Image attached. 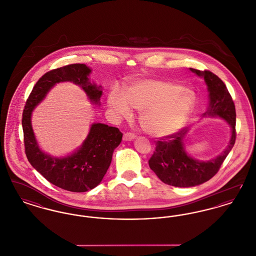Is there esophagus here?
Wrapping results in <instances>:
<instances>
[{"label": "esophagus", "mask_w": 256, "mask_h": 256, "mask_svg": "<svg viewBox=\"0 0 256 256\" xmlns=\"http://www.w3.org/2000/svg\"><path fill=\"white\" fill-rule=\"evenodd\" d=\"M135 138V135L132 132H126L122 136V139L124 141H132Z\"/></svg>", "instance_id": "34e87169"}]
</instances>
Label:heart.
I'll return each mask as SVG.
<instances>
[{"instance_id":"obj_1","label":"heart","mask_w":256,"mask_h":256,"mask_svg":"<svg viewBox=\"0 0 256 256\" xmlns=\"http://www.w3.org/2000/svg\"><path fill=\"white\" fill-rule=\"evenodd\" d=\"M108 104L118 115L130 116V106L141 111L143 130L154 136L174 134L188 119L196 104L195 94L183 86L148 80L130 86L124 94L113 89L108 95Z\"/></svg>"}]
</instances>
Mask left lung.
<instances>
[{"label":"left lung","instance_id":"obj_1","mask_svg":"<svg viewBox=\"0 0 256 256\" xmlns=\"http://www.w3.org/2000/svg\"><path fill=\"white\" fill-rule=\"evenodd\" d=\"M200 76H204L209 91L210 102L204 116H219L230 122L232 134L228 145L216 158L207 162L190 158L184 150V135L182 128L174 134L159 138L156 150L148 160L150 168L162 182L176 187H192L212 178L232 150L236 140V111L232 97L224 82L215 74L190 68Z\"/></svg>","mask_w":256,"mask_h":256}]
</instances>
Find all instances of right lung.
I'll list each match as a JSON object with an SVG mask.
<instances>
[{"label":"right lung","instance_id":"obj_1","mask_svg":"<svg viewBox=\"0 0 256 256\" xmlns=\"http://www.w3.org/2000/svg\"><path fill=\"white\" fill-rule=\"evenodd\" d=\"M91 70L86 64L74 63L44 74L34 86L23 110L22 126L24 152L28 162L48 182L61 189L82 193L95 188L110 168L114 150L120 145L122 134L114 126L92 124L82 148L70 156L54 158L38 148L30 124L32 111L45 98L50 89L60 82H72L82 86L89 98L98 104L102 96L100 87L89 82Z\"/></svg>","mask_w":256,"mask_h":256}]
</instances>
